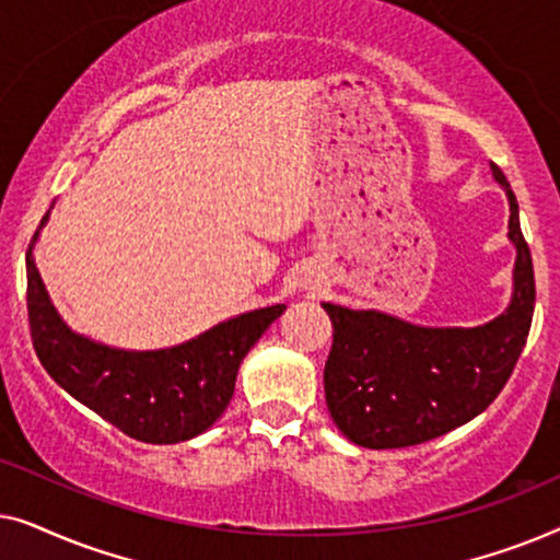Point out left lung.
I'll return each mask as SVG.
<instances>
[{
	"instance_id": "1",
	"label": "left lung",
	"mask_w": 560,
	"mask_h": 560,
	"mask_svg": "<svg viewBox=\"0 0 560 560\" xmlns=\"http://www.w3.org/2000/svg\"><path fill=\"white\" fill-rule=\"evenodd\" d=\"M510 240L517 249L508 311L474 328H428L380 311L320 303L334 326L324 370L326 405L339 431L364 448L418 446L485 412L508 385L530 334L533 257L504 173Z\"/></svg>"
}]
</instances>
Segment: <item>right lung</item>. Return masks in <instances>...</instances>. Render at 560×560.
Masks as SVG:
<instances>
[{"instance_id":"add662e5","label":"right lung","mask_w":560,"mask_h":560,"mask_svg":"<svg viewBox=\"0 0 560 560\" xmlns=\"http://www.w3.org/2000/svg\"><path fill=\"white\" fill-rule=\"evenodd\" d=\"M45 221L48 213L33 244ZM33 244L27 249V318L37 359L68 395L144 443H180L217 423L234 395L242 359L285 311L280 303L242 313L171 349H112L73 334L60 320L35 267Z\"/></svg>"}]
</instances>
